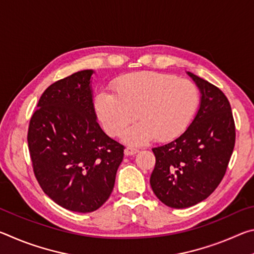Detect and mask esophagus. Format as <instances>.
<instances>
[{
	"mask_svg": "<svg viewBox=\"0 0 254 254\" xmlns=\"http://www.w3.org/2000/svg\"><path fill=\"white\" fill-rule=\"evenodd\" d=\"M124 152H126L127 156H132V154H135L136 152H139V150L134 147H127L126 150H124Z\"/></svg>",
	"mask_w": 254,
	"mask_h": 254,
	"instance_id": "esophagus-1",
	"label": "esophagus"
}]
</instances>
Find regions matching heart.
<instances>
[{"label": "heart", "instance_id": "heart-1", "mask_svg": "<svg viewBox=\"0 0 254 254\" xmlns=\"http://www.w3.org/2000/svg\"><path fill=\"white\" fill-rule=\"evenodd\" d=\"M114 95L102 92L95 98L98 119L105 131L118 136L128 126V143H144L154 136L167 141L178 136L190 123L199 103L195 83L157 71H136L113 81Z\"/></svg>", "mask_w": 254, "mask_h": 254}]
</instances>
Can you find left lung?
<instances>
[{"label":"left lung","mask_w":254,"mask_h":254,"mask_svg":"<svg viewBox=\"0 0 254 254\" xmlns=\"http://www.w3.org/2000/svg\"><path fill=\"white\" fill-rule=\"evenodd\" d=\"M198 86L200 106L182 135L153 148L156 166L150 177L154 194L173 208L207 198L226 173L235 144L230 102L220 88L188 71Z\"/></svg>","instance_id":"1"}]
</instances>
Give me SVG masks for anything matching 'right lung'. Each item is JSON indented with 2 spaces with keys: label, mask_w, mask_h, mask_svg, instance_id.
I'll list each match as a JSON object with an SVG mask.
<instances>
[{
  "label": "right lung",
  "mask_w": 254,
  "mask_h": 254,
  "mask_svg": "<svg viewBox=\"0 0 254 254\" xmlns=\"http://www.w3.org/2000/svg\"><path fill=\"white\" fill-rule=\"evenodd\" d=\"M93 72L81 70L51 84L28 130L33 173L42 190L78 213L94 212L109 199L126 149L96 121Z\"/></svg>",
  "instance_id": "right-lung-1"
}]
</instances>
